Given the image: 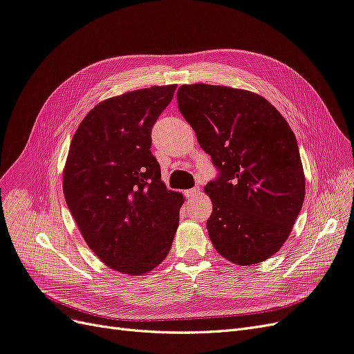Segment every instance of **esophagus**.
<instances>
[{
  "mask_svg": "<svg viewBox=\"0 0 354 354\" xmlns=\"http://www.w3.org/2000/svg\"><path fill=\"white\" fill-rule=\"evenodd\" d=\"M201 192V187H194V189H189V190H186V196L187 198H190V196H196L198 194Z\"/></svg>",
  "mask_w": 354,
  "mask_h": 354,
  "instance_id": "1",
  "label": "esophagus"
}]
</instances>
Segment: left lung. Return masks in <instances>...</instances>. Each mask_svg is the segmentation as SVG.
<instances>
[{
	"label": "left lung",
	"mask_w": 354,
	"mask_h": 354,
	"mask_svg": "<svg viewBox=\"0 0 354 354\" xmlns=\"http://www.w3.org/2000/svg\"><path fill=\"white\" fill-rule=\"evenodd\" d=\"M177 102L218 171L205 186L212 201L207 229L214 248L239 266L270 259L304 202L295 134L276 108L251 91L181 85Z\"/></svg>",
	"instance_id": "1"
}]
</instances>
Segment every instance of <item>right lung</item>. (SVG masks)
Returning a JSON list of instances; mask_svg holds the SVG:
<instances>
[{
	"mask_svg": "<svg viewBox=\"0 0 354 354\" xmlns=\"http://www.w3.org/2000/svg\"><path fill=\"white\" fill-rule=\"evenodd\" d=\"M176 88H143L99 103L69 147L68 208L91 251L125 274L162 263L178 226L183 196L165 187L151 152L152 128Z\"/></svg>",
	"mask_w": 354,
	"mask_h": 354,
	"instance_id": "add662e5",
	"label": "right lung"
}]
</instances>
